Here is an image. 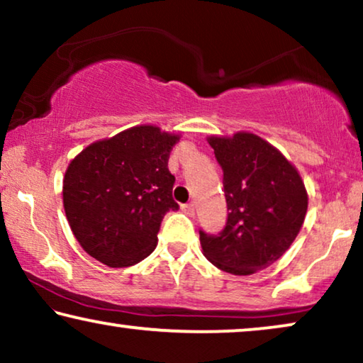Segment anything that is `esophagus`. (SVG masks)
I'll list each match as a JSON object with an SVG mask.
<instances>
[{"label": "esophagus", "mask_w": 363, "mask_h": 363, "mask_svg": "<svg viewBox=\"0 0 363 363\" xmlns=\"http://www.w3.org/2000/svg\"><path fill=\"white\" fill-rule=\"evenodd\" d=\"M182 210L186 213L188 216L195 215V203H186V205H182Z\"/></svg>", "instance_id": "34e87169"}]
</instances>
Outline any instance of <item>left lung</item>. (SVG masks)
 <instances>
[{"label": "left lung", "instance_id": "8db88e82", "mask_svg": "<svg viewBox=\"0 0 363 363\" xmlns=\"http://www.w3.org/2000/svg\"><path fill=\"white\" fill-rule=\"evenodd\" d=\"M223 168L228 221L218 235L200 230L203 255L235 276L271 266L289 250L307 213V191L296 167L250 132L208 137Z\"/></svg>", "mask_w": 363, "mask_h": 363}]
</instances>
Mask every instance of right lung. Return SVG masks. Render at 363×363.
Wrapping results in <instances>:
<instances>
[{"mask_svg":"<svg viewBox=\"0 0 363 363\" xmlns=\"http://www.w3.org/2000/svg\"><path fill=\"white\" fill-rule=\"evenodd\" d=\"M180 135L137 125L94 142L69 163L64 210L82 250L108 267L152 255L163 216L178 210L168 158Z\"/></svg>","mask_w":363,"mask_h":363,"instance_id":"add662e5","label":"right lung"}]
</instances>
